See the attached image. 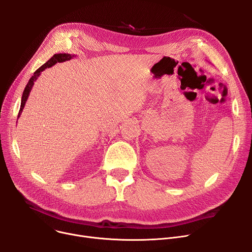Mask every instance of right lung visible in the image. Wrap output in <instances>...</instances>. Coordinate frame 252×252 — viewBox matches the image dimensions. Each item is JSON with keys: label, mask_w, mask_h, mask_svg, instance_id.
<instances>
[{"label": "right lung", "mask_w": 252, "mask_h": 252, "mask_svg": "<svg viewBox=\"0 0 252 252\" xmlns=\"http://www.w3.org/2000/svg\"><path fill=\"white\" fill-rule=\"evenodd\" d=\"M74 55H71V54H66V53H63V54H55L54 56H53L51 59H49L44 65H42L41 67H39L38 69H36L33 73V75L30 78V81L28 83V85H26L24 91H23V94H22V97H21V105H20V110H19V113H18V118L20 117L21 113H22V110L24 108L25 106V103L26 101H28L29 99V96H30V93L34 85V82L37 79V77L41 75L42 71H44L46 68H49V67H52L53 65H55L57 62H65V61H68L70 60L71 58H73Z\"/></svg>", "instance_id": "obj_1"}]
</instances>
